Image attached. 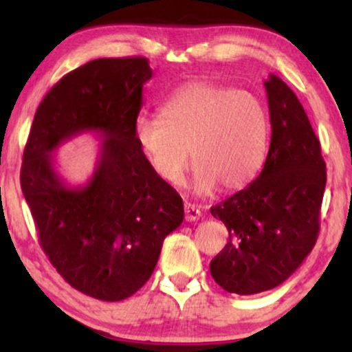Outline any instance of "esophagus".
I'll return each instance as SVG.
<instances>
[{
    "label": "esophagus",
    "instance_id": "obj_1",
    "mask_svg": "<svg viewBox=\"0 0 352 352\" xmlns=\"http://www.w3.org/2000/svg\"><path fill=\"white\" fill-rule=\"evenodd\" d=\"M201 217V212L195 205L185 204V220L187 221H197Z\"/></svg>",
    "mask_w": 352,
    "mask_h": 352
}]
</instances>
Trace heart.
Segmentation results:
<instances>
[{
    "label": "heart",
    "mask_w": 352,
    "mask_h": 352,
    "mask_svg": "<svg viewBox=\"0 0 352 352\" xmlns=\"http://www.w3.org/2000/svg\"><path fill=\"white\" fill-rule=\"evenodd\" d=\"M268 134V114L256 96L207 80L179 87L159 117H140L135 124L153 173L179 184L193 160L197 193H210L217 184L223 190L248 185L265 159Z\"/></svg>",
    "instance_id": "b5f03b06"
}]
</instances>
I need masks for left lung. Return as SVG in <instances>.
Wrapping results in <instances>:
<instances>
[{"mask_svg":"<svg viewBox=\"0 0 352 352\" xmlns=\"http://www.w3.org/2000/svg\"><path fill=\"white\" fill-rule=\"evenodd\" d=\"M265 89L272 142L263 170L210 210L230 233L210 273L243 296L276 288L300 268L316 243L326 187L321 144L296 94L274 74Z\"/></svg>","mask_w":352,"mask_h":352,"instance_id":"8db88e82","label":"left lung"}]
</instances>
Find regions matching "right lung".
<instances>
[{"label": "right lung", "mask_w": 352, "mask_h": 352, "mask_svg": "<svg viewBox=\"0 0 352 352\" xmlns=\"http://www.w3.org/2000/svg\"><path fill=\"white\" fill-rule=\"evenodd\" d=\"M148 59L102 58L71 71L39 104L23 153L21 188L41 248L72 288L102 301L132 296L152 276L184 201L153 173L135 139ZM84 131L103 137L96 170L69 188L52 151Z\"/></svg>", "instance_id": "right-lung-1"}]
</instances>
